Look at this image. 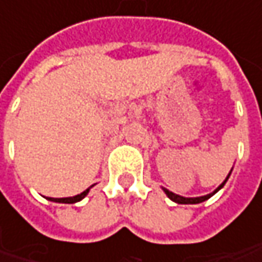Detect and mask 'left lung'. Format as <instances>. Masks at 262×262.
I'll use <instances>...</instances> for the list:
<instances>
[{"label": "left lung", "instance_id": "left-lung-1", "mask_svg": "<svg viewBox=\"0 0 262 262\" xmlns=\"http://www.w3.org/2000/svg\"><path fill=\"white\" fill-rule=\"evenodd\" d=\"M230 176V174H229ZM229 176H227V179H229ZM227 179L223 182L222 185L219 186V188L215 189L212 193H210V195H205V196H199V198H183V196H180V195H176V193H173V192H170V190H167V189H164V192L167 193V196L171 199V201H174V202H177V204H199V202H204V201H207L208 198H211L215 192H219L220 189L224 186V183L227 182Z\"/></svg>", "mask_w": 262, "mask_h": 262}]
</instances>
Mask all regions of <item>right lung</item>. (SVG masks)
<instances>
[{"label":"right lung","instance_id":"add662e5","mask_svg":"<svg viewBox=\"0 0 262 262\" xmlns=\"http://www.w3.org/2000/svg\"><path fill=\"white\" fill-rule=\"evenodd\" d=\"M92 188V186H91ZM89 188V189H91ZM89 189H86L85 192H82L80 195H76V196H72V198H48L50 201H54V202H63V204H74V202H79L80 199H83L88 195Z\"/></svg>","mask_w":262,"mask_h":262}]
</instances>
